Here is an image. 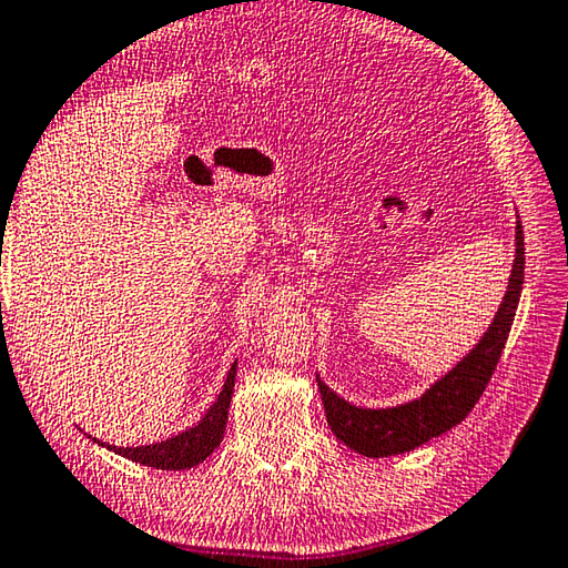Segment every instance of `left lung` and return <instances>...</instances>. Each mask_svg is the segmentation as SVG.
Wrapping results in <instances>:
<instances>
[{"label":"left lung","mask_w":568,"mask_h":568,"mask_svg":"<svg viewBox=\"0 0 568 568\" xmlns=\"http://www.w3.org/2000/svg\"><path fill=\"white\" fill-rule=\"evenodd\" d=\"M514 247L516 255L511 277H508L504 301L498 305L488 331L480 335V341L446 376H440L434 386H428L423 396L400 403V406L363 408L341 398L338 393L325 386L321 376H315L318 378L328 426L341 444L361 456L388 458L428 444L430 438L446 434L468 416L494 376L508 333H511L518 297H521L526 261L521 220H516Z\"/></svg>","instance_id":"1"}]
</instances>
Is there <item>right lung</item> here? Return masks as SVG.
<instances>
[{
	"mask_svg": "<svg viewBox=\"0 0 568 568\" xmlns=\"http://www.w3.org/2000/svg\"><path fill=\"white\" fill-rule=\"evenodd\" d=\"M235 373H237V361L230 365L225 386H223V390H220V396L215 398L213 406L207 408L205 416L200 418L192 428H185L182 434L165 438V440H158V444H150V446L122 448V446L108 444V448L114 450V454L134 460V464L162 468V470H185V468L203 464V460L220 446V440H223L225 426H227L230 400H233V390H235ZM92 440L94 444L104 446L98 438H92Z\"/></svg>",
	"mask_w": 568,
	"mask_h": 568,
	"instance_id": "add662e5",
	"label": "right lung"
}]
</instances>
